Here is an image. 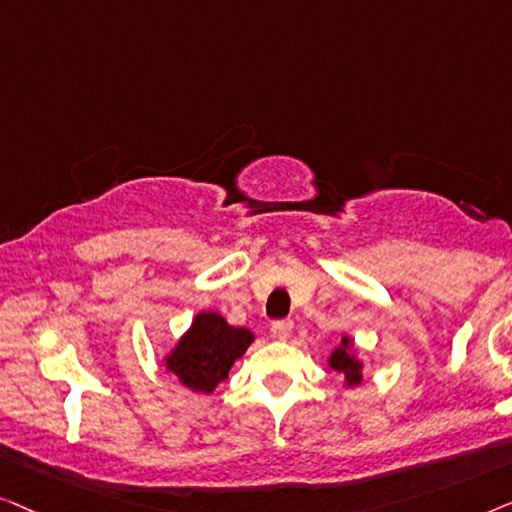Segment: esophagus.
I'll return each mask as SVG.
<instances>
[{
	"label": "esophagus",
	"mask_w": 512,
	"mask_h": 512,
	"mask_svg": "<svg viewBox=\"0 0 512 512\" xmlns=\"http://www.w3.org/2000/svg\"><path fill=\"white\" fill-rule=\"evenodd\" d=\"M292 329H294L292 320H276L271 325V334L273 338H278V341H287V338L292 336Z\"/></svg>",
	"instance_id": "1"
}]
</instances>
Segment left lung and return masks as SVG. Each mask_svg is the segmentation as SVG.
<instances>
[{
  "mask_svg": "<svg viewBox=\"0 0 512 512\" xmlns=\"http://www.w3.org/2000/svg\"><path fill=\"white\" fill-rule=\"evenodd\" d=\"M329 366L334 369L336 373H341L345 378V385L348 387H355V385H362V362H359L355 352H352V341L350 336H343L341 338V345L331 352L329 355Z\"/></svg>",
  "mask_w": 512,
  "mask_h": 512,
  "instance_id": "obj_1",
  "label": "left lung"
}]
</instances>
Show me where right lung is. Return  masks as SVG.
Returning <instances> with one entry per match:
<instances>
[{
	"instance_id": "right-lung-1",
	"label": "right lung",
	"mask_w": 512,
	"mask_h": 512,
	"mask_svg": "<svg viewBox=\"0 0 512 512\" xmlns=\"http://www.w3.org/2000/svg\"><path fill=\"white\" fill-rule=\"evenodd\" d=\"M253 341L255 334L250 329L232 327L220 313L204 311L164 357V364L187 390L211 394Z\"/></svg>"
}]
</instances>
